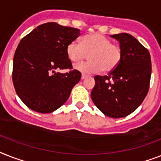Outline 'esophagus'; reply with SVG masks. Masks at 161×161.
<instances>
[{"label": "esophagus", "instance_id": "obj_1", "mask_svg": "<svg viewBox=\"0 0 161 161\" xmlns=\"http://www.w3.org/2000/svg\"><path fill=\"white\" fill-rule=\"evenodd\" d=\"M87 75H85V74H82L81 78H82V79H85V78H87Z\"/></svg>", "mask_w": 161, "mask_h": 161}]
</instances>
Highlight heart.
<instances>
[{
    "instance_id": "1",
    "label": "heart",
    "mask_w": 161,
    "mask_h": 161,
    "mask_svg": "<svg viewBox=\"0 0 161 161\" xmlns=\"http://www.w3.org/2000/svg\"><path fill=\"white\" fill-rule=\"evenodd\" d=\"M66 53L74 64L82 62L89 54V61L76 67L83 74H96L101 70L105 73L112 71L118 66L122 56L118 45L98 33L84 35L80 44L70 42L66 47Z\"/></svg>"
}]
</instances>
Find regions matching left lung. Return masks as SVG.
I'll list each match as a JSON object with an SVG mask.
<instances>
[{
  "mask_svg": "<svg viewBox=\"0 0 161 161\" xmlns=\"http://www.w3.org/2000/svg\"><path fill=\"white\" fill-rule=\"evenodd\" d=\"M118 40L121 60L108 75H96L91 92L93 103L112 118L126 117L142 103L149 91L151 60L148 49L126 33L112 35Z\"/></svg>",
  "mask_w": 161,
  "mask_h": 161,
  "instance_id": "obj_1",
  "label": "left lung"
}]
</instances>
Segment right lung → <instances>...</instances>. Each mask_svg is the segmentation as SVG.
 <instances>
[{
    "label": "right lung",
    "mask_w": 161,
    "mask_h": 161,
    "mask_svg": "<svg viewBox=\"0 0 161 161\" xmlns=\"http://www.w3.org/2000/svg\"><path fill=\"white\" fill-rule=\"evenodd\" d=\"M80 35L78 29L54 22L40 25L19 42L13 59L15 92L30 109L50 113L67 101L81 73L73 69L68 44ZM71 69L65 74L58 69Z\"/></svg>",
    "instance_id": "right-lung-1"
}]
</instances>
